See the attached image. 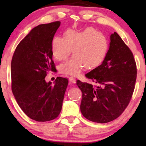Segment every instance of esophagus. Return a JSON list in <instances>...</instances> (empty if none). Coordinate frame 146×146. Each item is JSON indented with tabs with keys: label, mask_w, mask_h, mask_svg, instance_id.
Returning <instances> with one entry per match:
<instances>
[{
	"label": "esophagus",
	"mask_w": 146,
	"mask_h": 146,
	"mask_svg": "<svg viewBox=\"0 0 146 146\" xmlns=\"http://www.w3.org/2000/svg\"><path fill=\"white\" fill-rule=\"evenodd\" d=\"M69 80H70V82L71 83L75 84L76 82V79L75 78H73V76H70V77H69Z\"/></svg>",
	"instance_id": "34e87169"
}]
</instances>
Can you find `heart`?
I'll return each mask as SVG.
<instances>
[{
  "mask_svg": "<svg viewBox=\"0 0 146 146\" xmlns=\"http://www.w3.org/2000/svg\"><path fill=\"white\" fill-rule=\"evenodd\" d=\"M64 36H56L51 42V53L57 60L74 55L59 66L60 72L65 75L78 76L86 66L96 68L102 63L108 50V40L105 35L92 28L76 31L68 29Z\"/></svg>",
  "mask_w": 146,
  "mask_h": 146,
  "instance_id": "1",
  "label": "heart"
}]
</instances>
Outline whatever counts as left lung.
<instances>
[{"label":"left lung","mask_w":146,"mask_h":146,"mask_svg":"<svg viewBox=\"0 0 146 146\" xmlns=\"http://www.w3.org/2000/svg\"><path fill=\"white\" fill-rule=\"evenodd\" d=\"M97 86L76 81L82 93L80 111L88 120L107 123L122 114L131 98L137 78L133 55L118 35H110L105 58L86 75Z\"/></svg>","instance_id":"1"}]
</instances>
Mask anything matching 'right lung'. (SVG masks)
I'll list each match as a JSON object with an SVG mask.
<instances>
[{"label": "right lung", "instance_id": "right-lung-1", "mask_svg": "<svg viewBox=\"0 0 146 146\" xmlns=\"http://www.w3.org/2000/svg\"><path fill=\"white\" fill-rule=\"evenodd\" d=\"M60 22L35 27L20 42L11 64V89L20 108L38 122L53 120L60 114L67 78L57 77L47 82V73L56 69L51 53V42Z\"/></svg>", "mask_w": 146, "mask_h": 146}]
</instances>
